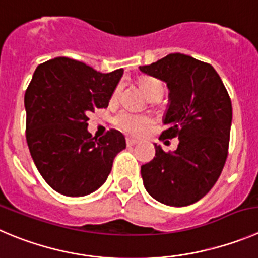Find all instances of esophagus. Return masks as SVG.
Segmentation results:
<instances>
[{"instance_id":"esophagus-1","label":"esophagus","mask_w":258,"mask_h":258,"mask_svg":"<svg viewBox=\"0 0 258 258\" xmlns=\"http://www.w3.org/2000/svg\"><path fill=\"white\" fill-rule=\"evenodd\" d=\"M137 143H139V141H137L136 139H134V137H127L126 139L127 146H134V145H136Z\"/></svg>"}]
</instances>
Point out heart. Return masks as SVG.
Here are the masks:
<instances>
[{
  "mask_svg": "<svg viewBox=\"0 0 258 258\" xmlns=\"http://www.w3.org/2000/svg\"><path fill=\"white\" fill-rule=\"evenodd\" d=\"M140 85L143 88V90L145 91L146 95L149 96V99L151 98H155V96L162 95L163 96V89L162 83L154 78H143L140 81ZM119 91L121 88L117 86V88L113 90L112 96H110V100L115 102L119 96ZM113 123L117 128H119L121 131L126 132L130 135H140L145 131L146 128L153 124V119H151L149 115L145 114H137V113L130 112V110H122V112L118 113L117 115L113 119Z\"/></svg>",
  "mask_w": 258,
  "mask_h": 258,
  "instance_id": "b5f03b06",
  "label": "heart"
}]
</instances>
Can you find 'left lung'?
I'll return each mask as SVG.
<instances>
[{"mask_svg":"<svg viewBox=\"0 0 258 258\" xmlns=\"http://www.w3.org/2000/svg\"><path fill=\"white\" fill-rule=\"evenodd\" d=\"M140 70L167 83L170 103L160 139L179 140L175 151L155 145L153 160L141 165L144 186L165 205H191L213 188L227 160L230 96L210 63L182 53H170Z\"/></svg>","mask_w":258,"mask_h":258,"instance_id":"obj_1","label":"left lung"}]
</instances>
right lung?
<instances>
[{
    "label": "right lung",
    "instance_id": "obj_1",
    "mask_svg": "<svg viewBox=\"0 0 258 258\" xmlns=\"http://www.w3.org/2000/svg\"><path fill=\"white\" fill-rule=\"evenodd\" d=\"M123 69L102 74L69 57L39 64L25 91L26 143L43 179L58 194L81 197L99 188L124 136L109 130L95 139L88 114L107 108Z\"/></svg>",
    "mask_w": 258,
    "mask_h": 258
}]
</instances>
